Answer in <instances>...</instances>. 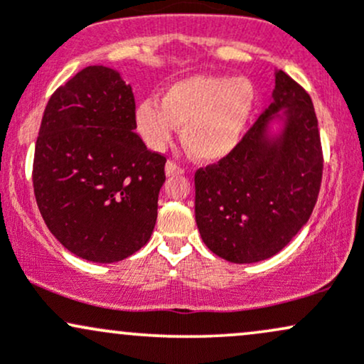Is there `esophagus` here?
Instances as JSON below:
<instances>
[{"label": "esophagus", "mask_w": 364, "mask_h": 364, "mask_svg": "<svg viewBox=\"0 0 364 364\" xmlns=\"http://www.w3.org/2000/svg\"><path fill=\"white\" fill-rule=\"evenodd\" d=\"M183 173H185V169L179 168L176 162L173 161L166 162V176H174V174H183Z\"/></svg>", "instance_id": "obj_1"}]
</instances>
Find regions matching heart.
<instances>
[{"label": "heart", "mask_w": 364, "mask_h": 364, "mask_svg": "<svg viewBox=\"0 0 364 364\" xmlns=\"http://www.w3.org/2000/svg\"><path fill=\"white\" fill-rule=\"evenodd\" d=\"M257 90L245 77L188 75L171 82L161 104L145 99L135 107V128L152 150H161L181 127V141L195 159L215 162L236 149L252 118Z\"/></svg>", "instance_id": "1"}]
</instances>
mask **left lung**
Returning a JSON list of instances; mask_svg holds the SVG:
<instances>
[{
  "label": "left lung",
  "mask_w": 364,
  "mask_h": 364,
  "mask_svg": "<svg viewBox=\"0 0 364 364\" xmlns=\"http://www.w3.org/2000/svg\"><path fill=\"white\" fill-rule=\"evenodd\" d=\"M270 104L229 156L195 174V219L207 248L232 263L279 253L318 198L321 145L310 95L275 70Z\"/></svg>",
  "instance_id": "obj_1"
}]
</instances>
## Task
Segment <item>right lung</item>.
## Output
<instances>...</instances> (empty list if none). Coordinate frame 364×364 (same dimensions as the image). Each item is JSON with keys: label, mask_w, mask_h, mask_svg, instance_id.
I'll list each match as a JSON object with an SVG mask.
<instances>
[{"label": "right lung", "mask_w": 364, "mask_h": 364, "mask_svg": "<svg viewBox=\"0 0 364 364\" xmlns=\"http://www.w3.org/2000/svg\"><path fill=\"white\" fill-rule=\"evenodd\" d=\"M132 85L118 70L87 66L46 106L34 193L53 236L83 260L112 263L150 240L166 159L135 133Z\"/></svg>", "instance_id": "1"}]
</instances>
